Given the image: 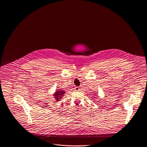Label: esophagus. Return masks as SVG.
<instances>
[{"label": "esophagus", "mask_w": 147, "mask_h": 147, "mask_svg": "<svg viewBox=\"0 0 147 147\" xmlns=\"http://www.w3.org/2000/svg\"><path fill=\"white\" fill-rule=\"evenodd\" d=\"M74 89H75L76 91H79V88L78 87V86H76V87L74 88Z\"/></svg>", "instance_id": "34e87169"}]
</instances>
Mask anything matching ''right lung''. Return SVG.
Here are the masks:
<instances>
[{
  "label": "right lung",
  "mask_w": 147,
  "mask_h": 147,
  "mask_svg": "<svg viewBox=\"0 0 147 147\" xmlns=\"http://www.w3.org/2000/svg\"><path fill=\"white\" fill-rule=\"evenodd\" d=\"M64 93H65V92L63 90H58V91H56L55 94H54V97L55 98L57 101H59L62 98V97H63Z\"/></svg>",
  "instance_id": "right-lung-1"
}]
</instances>
